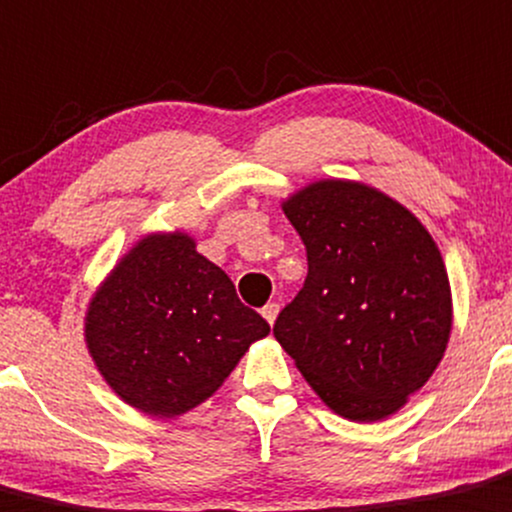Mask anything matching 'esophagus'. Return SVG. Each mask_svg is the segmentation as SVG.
I'll return each mask as SVG.
<instances>
[{"label":"esophagus","mask_w":512,"mask_h":512,"mask_svg":"<svg viewBox=\"0 0 512 512\" xmlns=\"http://www.w3.org/2000/svg\"><path fill=\"white\" fill-rule=\"evenodd\" d=\"M277 312H280V305H277V302H267L265 307H262V317H265L267 322H275V317H277Z\"/></svg>","instance_id":"34e87169"}]
</instances>
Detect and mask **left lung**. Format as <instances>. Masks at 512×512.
Wrapping results in <instances>:
<instances>
[{"label": "left lung", "instance_id": "left-lung-1", "mask_svg": "<svg viewBox=\"0 0 512 512\" xmlns=\"http://www.w3.org/2000/svg\"><path fill=\"white\" fill-rule=\"evenodd\" d=\"M307 277L275 337L337 415H393L443 360L453 325L443 257L418 217L367 185L325 180L285 202Z\"/></svg>", "mask_w": 512, "mask_h": 512}]
</instances>
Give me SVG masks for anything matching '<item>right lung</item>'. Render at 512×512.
Returning a JSON list of instances; mask_svg holds the SVG:
<instances>
[{
  "instance_id": "add662e5",
  "label": "right lung",
  "mask_w": 512,
  "mask_h": 512,
  "mask_svg": "<svg viewBox=\"0 0 512 512\" xmlns=\"http://www.w3.org/2000/svg\"><path fill=\"white\" fill-rule=\"evenodd\" d=\"M87 345L114 393L157 418L220 388L270 325L182 232L137 242L87 312Z\"/></svg>"
}]
</instances>
